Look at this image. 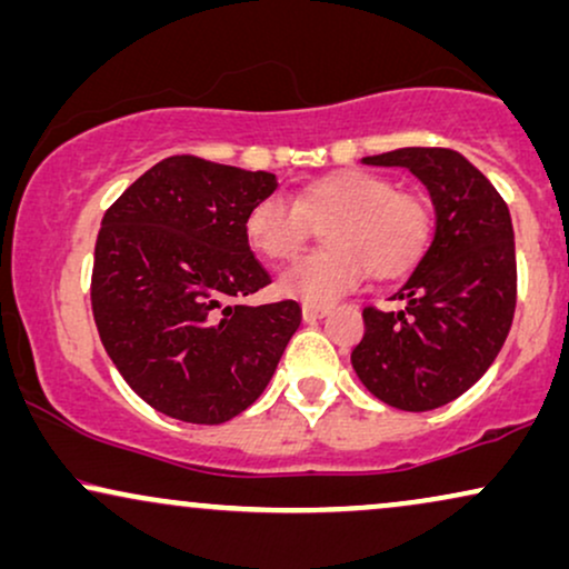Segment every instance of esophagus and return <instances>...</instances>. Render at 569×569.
<instances>
[{
  "label": "esophagus",
  "mask_w": 569,
  "mask_h": 569,
  "mask_svg": "<svg viewBox=\"0 0 569 569\" xmlns=\"http://www.w3.org/2000/svg\"><path fill=\"white\" fill-rule=\"evenodd\" d=\"M326 315H328V307H315V305L301 307V318H305L307 322H315V320L326 318Z\"/></svg>",
  "instance_id": "esophagus-1"
}]
</instances>
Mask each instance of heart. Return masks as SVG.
<instances>
[{
  "label": "heart",
  "mask_w": 569,
  "mask_h": 569,
  "mask_svg": "<svg viewBox=\"0 0 569 569\" xmlns=\"http://www.w3.org/2000/svg\"><path fill=\"white\" fill-rule=\"evenodd\" d=\"M322 228L328 249L301 257L278 278L283 297L326 307L355 289L365 270L372 278H399L426 254L433 220L415 193L370 170H336L301 186L293 201L270 193L247 214L251 249L268 260H291L312 226Z\"/></svg>",
  "instance_id": "obj_1"
}]
</instances>
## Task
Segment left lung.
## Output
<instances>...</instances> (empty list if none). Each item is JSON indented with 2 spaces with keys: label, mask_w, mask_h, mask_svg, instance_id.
Instances as JSON below:
<instances>
[{
  "label": "left lung",
  "mask_w": 569,
  "mask_h": 569,
  "mask_svg": "<svg viewBox=\"0 0 569 569\" xmlns=\"http://www.w3.org/2000/svg\"><path fill=\"white\" fill-rule=\"evenodd\" d=\"M362 162L420 178L436 231L391 297L405 309L365 307L351 368L372 397L426 412L462 397L505 347L517 301L512 218L491 181L455 149L407 147Z\"/></svg>",
  "instance_id": "left-lung-1"
}]
</instances>
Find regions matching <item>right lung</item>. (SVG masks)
I'll use <instances>...</instances> for the list:
<instances>
[{"instance_id":"1","label":"right lung","mask_w":569,"mask_h":569,"mask_svg":"<svg viewBox=\"0 0 569 569\" xmlns=\"http://www.w3.org/2000/svg\"><path fill=\"white\" fill-rule=\"evenodd\" d=\"M276 189L272 172L176 154L104 212L93 322L114 368L157 412L197 426L231 420L254 405L297 333L293 299L233 301L270 283L243 222Z\"/></svg>"}]
</instances>
